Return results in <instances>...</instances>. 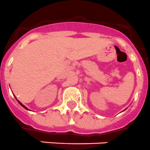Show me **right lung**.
<instances>
[{
	"label": "right lung",
	"mask_w": 150,
	"mask_h": 150,
	"mask_svg": "<svg viewBox=\"0 0 150 150\" xmlns=\"http://www.w3.org/2000/svg\"><path fill=\"white\" fill-rule=\"evenodd\" d=\"M18 103H19L21 105V106H23V107H24V108H25V109H28V108H27V107H26V106H23V104H22V103H21V102H19V101H18Z\"/></svg>",
	"instance_id": "right-lung-1"
}]
</instances>
